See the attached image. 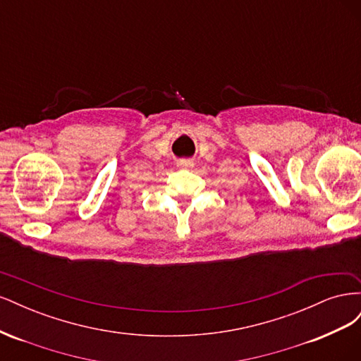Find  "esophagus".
Masks as SVG:
<instances>
[{
  "label": "esophagus",
  "instance_id": "34e87169",
  "mask_svg": "<svg viewBox=\"0 0 361 361\" xmlns=\"http://www.w3.org/2000/svg\"><path fill=\"white\" fill-rule=\"evenodd\" d=\"M178 167L179 169H192L194 162L191 159H180V161H178Z\"/></svg>",
  "mask_w": 361,
  "mask_h": 361
}]
</instances>
